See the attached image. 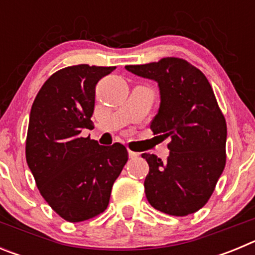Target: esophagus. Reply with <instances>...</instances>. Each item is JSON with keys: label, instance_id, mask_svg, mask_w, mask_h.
Masks as SVG:
<instances>
[{"label": "esophagus", "instance_id": "esophagus-1", "mask_svg": "<svg viewBox=\"0 0 255 255\" xmlns=\"http://www.w3.org/2000/svg\"><path fill=\"white\" fill-rule=\"evenodd\" d=\"M129 157H130V158H138V157H139V153L132 152V150L129 149Z\"/></svg>", "mask_w": 255, "mask_h": 255}]
</instances>
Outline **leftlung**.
I'll list each match as a JSON object with an SVG mask.
<instances>
[{
    "label": "left lung",
    "mask_w": 255,
    "mask_h": 255,
    "mask_svg": "<svg viewBox=\"0 0 255 255\" xmlns=\"http://www.w3.org/2000/svg\"><path fill=\"white\" fill-rule=\"evenodd\" d=\"M125 69L158 83V114L153 134L170 138V155L162 161L143 153L149 164L144 189L153 208L188 216L208 202L226 164L227 126L213 89L199 69L177 57L128 65Z\"/></svg>",
    "instance_id": "obj_1"
}]
</instances>
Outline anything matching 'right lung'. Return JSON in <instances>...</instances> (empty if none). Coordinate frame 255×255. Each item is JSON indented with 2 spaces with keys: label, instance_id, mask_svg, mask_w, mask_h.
<instances>
[{
  "label": "right lung",
  "instance_id": "obj_1",
  "mask_svg": "<svg viewBox=\"0 0 255 255\" xmlns=\"http://www.w3.org/2000/svg\"><path fill=\"white\" fill-rule=\"evenodd\" d=\"M115 69L82 64L58 70L31 106L26 162L42 197L69 222L105 212L128 162L123 144L105 147L80 135L92 123L97 83Z\"/></svg>",
  "mask_w": 255,
  "mask_h": 255
}]
</instances>
